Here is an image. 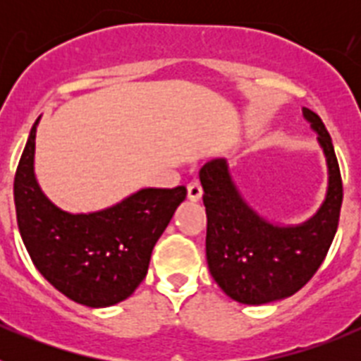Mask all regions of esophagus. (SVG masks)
<instances>
[{
    "label": "esophagus",
    "mask_w": 361,
    "mask_h": 361,
    "mask_svg": "<svg viewBox=\"0 0 361 361\" xmlns=\"http://www.w3.org/2000/svg\"><path fill=\"white\" fill-rule=\"evenodd\" d=\"M188 199H190L191 202H199V200L202 199V188L197 183L188 184Z\"/></svg>",
    "instance_id": "esophagus-1"
}]
</instances>
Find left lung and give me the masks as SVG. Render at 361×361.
<instances>
[{"mask_svg":"<svg viewBox=\"0 0 361 361\" xmlns=\"http://www.w3.org/2000/svg\"><path fill=\"white\" fill-rule=\"evenodd\" d=\"M317 133L327 164V190L320 208L300 224H279L262 216L245 199L228 159L200 168L208 216L206 260L219 288L245 305L283 300L302 289L329 251L336 235L343 190L331 135L320 117L302 108Z\"/></svg>","mask_w":361,"mask_h":361,"instance_id":"left-lung-1","label":"left lung"}]
</instances>
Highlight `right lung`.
<instances>
[{"label": "right lung", "mask_w": 361, "mask_h": 361, "mask_svg": "<svg viewBox=\"0 0 361 361\" xmlns=\"http://www.w3.org/2000/svg\"><path fill=\"white\" fill-rule=\"evenodd\" d=\"M34 123L14 178L18 228L32 262L66 298L110 307L128 298L148 273L153 245L186 199V188H142L121 202L70 213L44 195L34 171Z\"/></svg>", "instance_id": "1"}]
</instances>
